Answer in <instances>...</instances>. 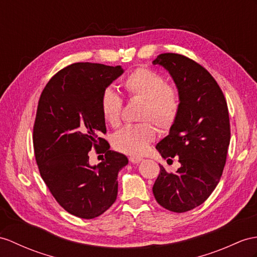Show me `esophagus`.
I'll return each instance as SVG.
<instances>
[{
  "label": "esophagus",
  "instance_id": "1",
  "mask_svg": "<svg viewBox=\"0 0 257 257\" xmlns=\"http://www.w3.org/2000/svg\"><path fill=\"white\" fill-rule=\"evenodd\" d=\"M142 160H143V158L135 157V156H132V157H130V161L132 162V164H139V162H141Z\"/></svg>",
  "mask_w": 257,
  "mask_h": 257
}]
</instances>
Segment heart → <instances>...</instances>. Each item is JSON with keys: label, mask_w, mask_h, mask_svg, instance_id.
I'll list each match as a JSON object with an SVG mask.
<instances>
[{"label": "heart", "mask_w": 257, "mask_h": 257, "mask_svg": "<svg viewBox=\"0 0 257 257\" xmlns=\"http://www.w3.org/2000/svg\"><path fill=\"white\" fill-rule=\"evenodd\" d=\"M122 86L131 100H142L139 118L143 122L118 131L113 137V146L124 154L141 156L157 134L154 123L161 132H168L177 122L181 97L179 90L167 84L160 73L146 66L128 73L123 78ZM100 110L105 122L117 126L121 122L123 100L113 90L107 89L100 99Z\"/></svg>", "instance_id": "heart-1"}]
</instances>
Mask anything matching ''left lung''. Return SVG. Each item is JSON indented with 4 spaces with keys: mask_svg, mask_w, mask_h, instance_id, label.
<instances>
[{
    "mask_svg": "<svg viewBox=\"0 0 257 257\" xmlns=\"http://www.w3.org/2000/svg\"><path fill=\"white\" fill-rule=\"evenodd\" d=\"M153 64L167 68L181 97L177 122L156 146L168 161L178 158L181 167L172 173L159 165L153 193L164 208L185 212L203 204L221 178L230 144L228 105L216 79L194 60L162 53Z\"/></svg>",
    "mask_w": 257,
    "mask_h": 257,
    "instance_id": "1",
    "label": "left lung"
}]
</instances>
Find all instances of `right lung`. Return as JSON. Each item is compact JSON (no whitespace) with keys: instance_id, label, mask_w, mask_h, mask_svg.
Returning a JSON list of instances; mask_svg holds the SVG:
<instances>
[{"instance_id":"1","label":"right lung","mask_w":257,"mask_h":257,"mask_svg":"<svg viewBox=\"0 0 257 257\" xmlns=\"http://www.w3.org/2000/svg\"><path fill=\"white\" fill-rule=\"evenodd\" d=\"M123 73L121 66L80 62L62 68L48 81L37 108L33 143L42 180L70 214L96 218L117 195V173L126 156L109 150L100 110L105 88ZM93 148L103 162L89 165Z\"/></svg>"}]
</instances>
